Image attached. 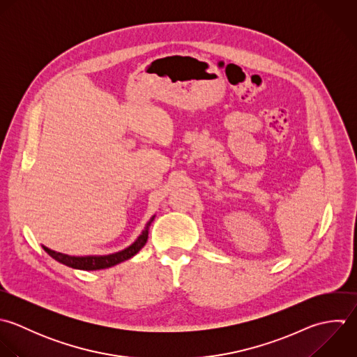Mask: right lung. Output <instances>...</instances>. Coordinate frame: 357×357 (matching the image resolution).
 I'll list each match as a JSON object with an SVG mask.
<instances>
[{
    "label": "right lung",
    "instance_id": "right-lung-1",
    "mask_svg": "<svg viewBox=\"0 0 357 357\" xmlns=\"http://www.w3.org/2000/svg\"><path fill=\"white\" fill-rule=\"evenodd\" d=\"M155 214L147 221V224L144 225L142 234L136 238V241L129 245L128 248H125L123 250L111 253V255H91V256H69V255H63L55 250H51L45 246L41 245V248L44 249V252L51 256L54 260H56L58 263L68 266L70 268L75 270H83V271H96V270H104V268H109L114 267L122 261H126L129 259H132L133 256H136L142 248L146 245L147 238H149V228L154 220Z\"/></svg>",
    "mask_w": 357,
    "mask_h": 357
}]
</instances>
